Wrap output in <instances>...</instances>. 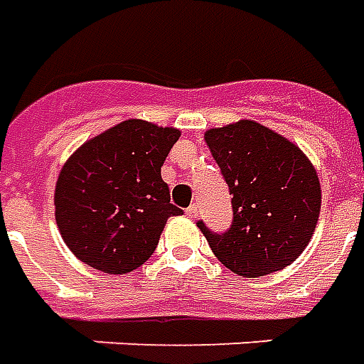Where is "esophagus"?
<instances>
[{"instance_id":"1","label":"esophagus","mask_w":364,"mask_h":364,"mask_svg":"<svg viewBox=\"0 0 364 364\" xmlns=\"http://www.w3.org/2000/svg\"><path fill=\"white\" fill-rule=\"evenodd\" d=\"M198 211H200V208H198V203H192V205H190V208H188V210H186V213H188V215H190V218L194 219L196 215H198Z\"/></svg>"}]
</instances>
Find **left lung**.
Instances as JSON below:
<instances>
[{"mask_svg":"<svg viewBox=\"0 0 364 364\" xmlns=\"http://www.w3.org/2000/svg\"><path fill=\"white\" fill-rule=\"evenodd\" d=\"M205 143L233 196L225 233L198 221L213 255L247 278L292 264L310 243L321 210L310 159L286 136L249 119L205 131Z\"/></svg>","mask_w":364,"mask_h":364,"instance_id":"8db88e82","label":"left lung"}]
</instances>
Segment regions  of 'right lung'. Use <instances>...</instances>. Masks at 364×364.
<instances>
[{"label":"right lung","mask_w":364,"mask_h":364,"mask_svg":"<svg viewBox=\"0 0 364 364\" xmlns=\"http://www.w3.org/2000/svg\"><path fill=\"white\" fill-rule=\"evenodd\" d=\"M180 131L127 119L80 146L56 180L54 218L82 262L123 274L149 260L166 219L182 210L170 203L161 166Z\"/></svg>","instance_id":"obj_1"}]
</instances>
